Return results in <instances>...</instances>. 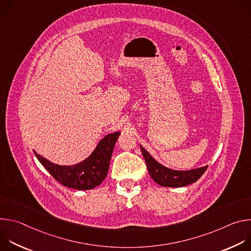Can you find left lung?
I'll list each match as a JSON object with an SVG mask.
<instances>
[{
    "label": "left lung",
    "instance_id": "8db88e82",
    "mask_svg": "<svg viewBox=\"0 0 251 251\" xmlns=\"http://www.w3.org/2000/svg\"><path fill=\"white\" fill-rule=\"evenodd\" d=\"M140 149L147 164V169L151 177L162 187L181 188L191 185L197 182L207 169V166H204L188 171L173 170L156 161L141 145Z\"/></svg>",
    "mask_w": 251,
    "mask_h": 251
}]
</instances>
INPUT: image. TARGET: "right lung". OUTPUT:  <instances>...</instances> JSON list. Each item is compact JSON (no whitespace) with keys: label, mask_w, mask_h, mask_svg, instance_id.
I'll return each mask as SVG.
<instances>
[{"label":"right lung","mask_w":251,"mask_h":251,"mask_svg":"<svg viewBox=\"0 0 251 251\" xmlns=\"http://www.w3.org/2000/svg\"><path fill=\"white\" fill-rule=\"evenodd\" d=\"M119 135L120 132L107 134L86 159L71 166L51 163L34 150L33 152L47 171L64 187L80 191L92 190L102 183L108 173L112 152Z\"/></svg>","instance_id":"1"}]
</instances>
